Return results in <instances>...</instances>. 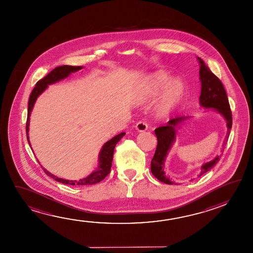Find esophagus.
<instances>
[{"instance_id":"obj_1","label":"esophagus","mask_w":253,"mask_h":253,"mask_svg":"<svg viewBox=\"0 0 253 253\" xmlns=\"http://www.w3.org/2000/svg\"><path fill=\"white\" fill-rule=\"evenodd\" d=\"M135 128L137 129V131H139V132H143V131H145L147 128H148V125L145 122H138L136 126H135Z\"/></svg>"}]
</instances>
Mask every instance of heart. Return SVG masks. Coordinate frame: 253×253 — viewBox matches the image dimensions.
I'll return each instance as SVG.
<instances>
[{"label":"heart","instance_id":"heart-1","mask_svg":"<svg viewBox=\"0 0 253 253\" xmlns=\"http://www.w3.org/2000/svg\"><path fill=\"white\" fill-rule=\"evenodd\" d=\"M153 112L158 118H166L174 112L185 95L186 87L181 79H172L166 72H157L152 76L141 95V101H149L163 90Z\"/></svg>","mask_w":253,"mask_h":253}]
</instances>
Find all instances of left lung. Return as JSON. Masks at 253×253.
<instances>
[{"label":"left lung","instance_id":"8db88e82","mask_svg":"<svg viewBox=\"0 0 253 253\" xmlns=\"http://www.w3.org/2000/svg\"><path fill=\"white\" fill-rule=\"evenodd\" d=\"M198 60L200 65L199 79L201 82V93L199 97V104L202 108L211 109L223 116L228 127V134L226 137L227 142L230 129L232 127V115L228 103V96L220 80L208 69V67L205 64L202 59L198 57ZM189 118L190 117L188 116L175 117L174 119L169 121L165 126L159 127L154 130L157 137L158 144L157 148L151 162V171L159 181L165 182L167 184L175 183L171 181L169 177L167 176L164 171L168 153L176 140L177 128L184 121L188 120ZM226 142H224V145H226ZM219 159L220 156L217 155L213 160L204 163L199 169L198 176H201L202 174L211 169L217 164V162H219Z\"/></svg>","mask_w":253,"mask_h":253}]
</instances>
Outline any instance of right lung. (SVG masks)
I'll use <instances>...</instances> for the list:
<instances>
[{
  "mask_svg": "<svg viewBox=\"0 0 253 253\" xmlns=\"http://www.w3.org/2000/svg\"><path fill=\"white\" fill-rule=\"evenodd\" d=\"M83 69V66H69V65H63V66L56 67L50 73L46 75L44 79H41L32 91L30 95L29 101H28V116H27V122H26V135H27V140L31 146V143L29 141V126H30V116L31 112L33 111L34 104L37 100L38 97L42 94L43 91L46 90L49 84L56 83L61 81L62 79L68 78L71 73H74L76 71H80ZM125 135V132H122L115 137L111 138L110 140L106 142L103 146L100 149L99 153V165L95 170H93L91 174L86 176L85 178L79 179V181L76 180H66V179L60 178L56 175H54L48 172L46 169L43 168L48 176L54 179L55 181L62 182L64 184H70V185H92L102 181L110 172V169L112 166L113 155H114V150L116 147V144L122 139V137Z\"/></svg>",
  "mask_w": 253,
  "mask_h": 253,
  "instance_id": "right-lung-1",
  "label": "right lung"
}]
</instances>
